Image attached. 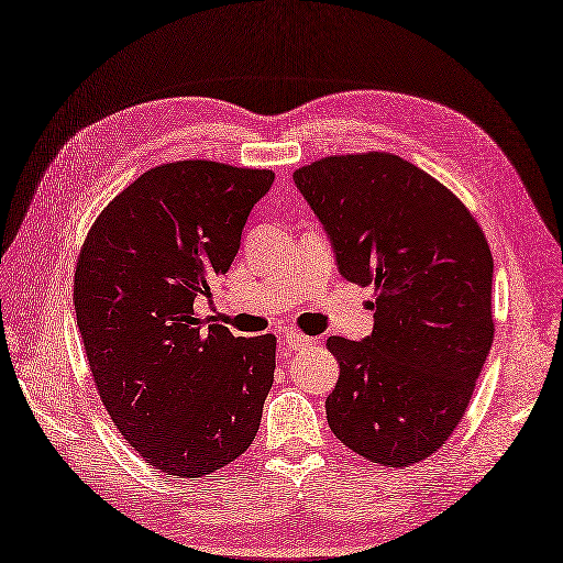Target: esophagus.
I'll list each match as a JSON object with an SVG mask.
<instances>
[{
  "mask_svg": "<svg viewBox=\"0 0 563 563\" xmlns=\"http://www.w3.org/2000/svg\"><path fill=\"white\" fill-rule=\"evenodd\" d=\"M280 338H283V342L287 344V347L290 350H295V352H299V350H305V347H309V344L313 342L309 335H301V333H297V330H283L280 333Z\"/></svg>",
  "mask_w": 563,
  "mask_h": 563,
  "instance_id": "34e87169",
  "label": "esophagus"
}]
</instances>
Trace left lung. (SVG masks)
<instances>
[{"instance_id": "obj_1", "label": "left lung", "mask_w": 563, "mask_h": 563, "mask_svg": "<svg viewBox=\"0 0 563 563\" xmlns=\"http://www.w3.org/2000/svg\"><path fill=\"white\" fill-rule=\"evenodd\" d=\"M342 278L373 287V333L328 338L340 364L328 426L390 468L435 454L464 416L493 347V254L442 183L387 152L295 170Z\"/></svg>"}]
</instances>
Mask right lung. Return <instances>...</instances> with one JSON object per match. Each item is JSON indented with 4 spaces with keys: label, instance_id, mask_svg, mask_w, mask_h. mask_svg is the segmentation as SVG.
<instances>
[{
    "label": "right lung",
    "instance_id": "obj_1",
    "mask_svg": "<svg viewBox=\"0 0 563 563\" xmlns=\"http://www.w3.org/2000/svg\"><path fill=\"white\" fill-rule=\"evenodd\" d=\"M273 170L197 158L156 166L97 216L76 266V319L95 385L128 444L201 478L256 438L276 338L207 330L195 299L233 264Z\"/></svg>",
    "mask_w": 563,
    "mask_h": 563
}]
</instances>
